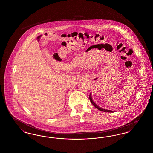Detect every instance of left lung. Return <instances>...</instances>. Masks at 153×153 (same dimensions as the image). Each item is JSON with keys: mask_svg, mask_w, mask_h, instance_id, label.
Wrapping results in <instances>:
<instances>
[{"mask_svg": "<svg viewBox=\"0 0 153 153\" xmlns=\"http://www.w3.org/2000/svg\"><path fill=\"white\" fill-rule=\"evenodd\" d=\"M89 100H90V101L91 102V103H92V104L95 106V107H96L97 109H99V110H100V111H103V112H112V111H111V110L102 109V108L99 107V106H97V105L95 104V102H93V100H92V97H91V94L89 95Z\"/></svg>", "mask_w": 153, "mask_h": 153, "instance_id": "1", "label": "left lung"}]
</instances>
